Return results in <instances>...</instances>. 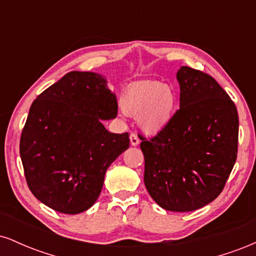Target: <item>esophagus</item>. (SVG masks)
<instances>
[{"label":"esophagus","instance_id":"esophagus-1","mask_svg":"<svg viewBox=\"0 0 256 256\" xmlns=\"http://www.w3.org/2000/svg\"><path fill=\"white\" fill-rule=\"evenodd\" d=\"M130 142H131V146H134L140 144V138H138L136 134H130Z\"/></svg>","mask_w":256,"mask_h":256}]
</instances>
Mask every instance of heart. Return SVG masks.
<instances>
[{"label":"heart","mask_w":256,"mask_h":256,"mask_svg":"<svg viewBox=\"0 0 256 256\" xmlns=\"http://www.w3.org/2000/svg\"><path fill=\"white\" fill-rule=\"evenodd\" d=\"M178 94L171 85L158 80H146L131 85L122 98L125 114L138 119L140 128L156 134L171 124L178 110Z\"/></svg>","instance_id":"obj_1"}]
</instances>
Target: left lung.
I'll list each match as a JSON object with an SVG mask.
<instances>
[{
    "mask_svg": "<svg viewBox=\"0 0 256 256\" xmlns=\"http://www.w3.org/2000/svg\"><path fill=\"white\" fill-rule=\"evenodd\" d=\"M180 106L165 130L146 140L144 184L161 208L192 212L224 189L238 146V114L213 77L182 66L177 72Z\"/></svg>",
    "mask_w": 256,
    "mask_h": 256,
    "instance_id": "obj_1",
    "label": "left lung"
}]
</instances>
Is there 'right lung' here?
Masks as SVG:
<instances>
[{
	"label": "right lung",
	"instance_id": "add662e5",
	"mask_svg": "<svg viewBox=\"0 0 256 256\" xmlns=\"http://www.w3.org/2000/svg\"><path fill=\"white\" fill-rule=\"evenodd\" d=\"M116 94L94 72L73 71L32 104L20 138L31 192L52 210L78 214L96 202L110 164L130 146L102 120L116 116Z\"/></svg>",
	"mask_w": 256,
	"mask_h": 256
}]
</instances>
